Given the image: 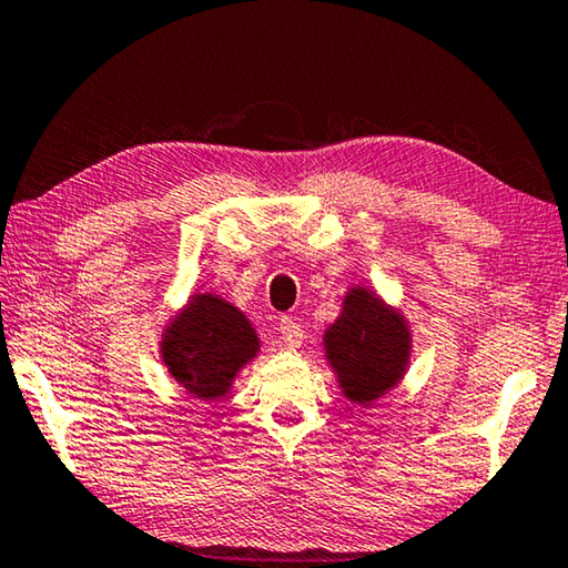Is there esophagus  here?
<instances>
[{"label":"esophagus","instance_id":"34e87169","mask_svg":"<svg viewBox=\"0 0 568 568\" xmlns=\"http://www.w3.org/2000/svg\"><path fill=\"white\" fill-rule=\"evenodd\" d=\"M277 331H281V338H283V344L287 348H301L303 346L305 333L301 328V323H295L293 318H283L281 328H277Z\"/></svg>","mask_w":568,"mask_h":568}]
</instances>
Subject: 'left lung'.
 <instances>
[{"instance_id": "left-lung-1", "label": "left lung", "mask_w": 568, "mask_h": 568, "mask_svg": "<svg viewBox=\"0 0 568 568\" xmlns=\"http://www.w3.org/2000/svg\"><path fill=\"white\" fill-rule=\"evenodd\" d=\"M323 351L341 394L351 404L372 407L409 372V321L372 285H351L338 318L323 331Z\"/></svg>"}]
</instances>
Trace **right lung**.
I'll list each match as a JSON object with an SVG mask.
<instances>
[{"label": "right lung", "mask_w": 568, "mask_h": 568, "mask_svg": "<svg viewBox=\"0 0 568 568\" xmlns=\"http://www.w3.org/2000/svg\"><path fill=\"white\" fill-rule=\"evenodd\" d=\"M257 354L255 326L217 293H192L161 328V364L186 394L202 402L227 397Z\"/></svg>", "instance_id": "1"}]
</instances>
